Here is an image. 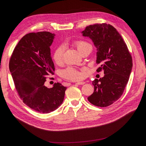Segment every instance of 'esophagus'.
<instances>
[{
    "label": "esophagus",
    "instance_id": "34e87169",
    "mask_svg": "<svg viewBox=\"0 0 146 146\" xmlns=\"http://www.w3.org/2000/svg\"><path fill=\"white\" fill-rule=\"evenodd\" d=\"M67 83H64V85H65V86H67ZM85 82H77V83H76V85H83V84H85Z\"/></svg>",
    "mask_w": 146,
    "mask_h": 146
}]
</instances>
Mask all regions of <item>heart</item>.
<instances>
[{
	"label": "heart",
	"mask_w": 146,
	"mask_h": 146,
	"mask_svg": "<svg viewBox=\"0 0 146 146\" xmlns=\"http://www.w3.org/2000/svg\"><path fill=\"white\" fill-rule=\"evenodd\" d=\"M74 45L81 54L88 47L90 46V45L87 42L81 40L76 41L74 42ZM64 51V47L63 45L58 46V47L56 49L53 54V60H54L56 63H59L62 60ZM61 74H62L64 78L72 80H80L82 79L83 76L81 72L75 70V69L73 68H68L66 69V70L62 72Z\"/></svg>",
	"instance_id": "heart-1"
}]
</instances>
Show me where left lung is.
<instances>
[{"mask_svg": "<svg viewBox=\"0 0 146 146\" xmlns=\"http://www.w3.org/2000/svg\"><path fill=\"white\" fill-rule=\"evenodd\" d=\"M89 37L96 48L97 69L104 76L95 79L94 92L88 101L97 106L106 107L117 101L123 94L133 67L132 57L121 35L113 26L96 24L86 27L82 32Z\"/></svg>", "mask_w": 146, "mask_h": 146, "instance_id": "left-lung-1", "label": "left lung"}]
</instances>
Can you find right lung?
<instances>
[{
    "label": "right lung",
    "mask_w": 146,
    "mask_h": 146,
    "mask_svg": "<svg viewBox=\"0 0 146 146\" xmlns=\"http://www.w3.org/2000/svg\"><path fill=\"white\" fill-rule=\"evenodd\" d=\"M54 36L45 31L26 34L9 61V70L20 98L29 108L41 113L57 110L67 89L60 83H55L52 88L44 86L46 77L55 70L50 51Z\"/></svg>",
    "instance_id": "add662e5"
}]
</instances>
